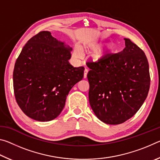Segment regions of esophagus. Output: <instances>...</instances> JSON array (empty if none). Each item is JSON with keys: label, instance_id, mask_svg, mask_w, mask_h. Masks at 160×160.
<instances>
[{"label": "esophagus", "instance_id": "obj_1", "mask_svg": "<svg viewBox=\"0 0 160 160\" xmlns=\"http://www.w3.org/2000/svg\"><path fill=\"white\" fill-rule=\"evenodd\" d=\"M88 73V70L85 68V70H84V78H87V75Z\"/></svg>", "mask_w": 160, "mask_h": 160}]
</instances>
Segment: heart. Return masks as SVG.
<instances>
[{
  "label": "heart",
  "mask_w": 160,
  "mask_h": 160,
  "mask_svg": "<svg viewBox=\"0 0 160 160\" xmlns=\"http://www.w3.org/2000/svg\"><path fill=\"white\" fill-rule=\"evenodd\" d=\"M100 48V44L98 43H91V44H88V46H85L84 47V49L88 52H92V51H96ZM109 50H112V48H109ZM72 56L75 58H80L82 56V51L80 47H75L73 49V52H72ZM102 57V54L101 53H96L94 56V58L95 60H99Z\"/></svg>",
  "instance_id": "b5f03b06"
}]
</instances>
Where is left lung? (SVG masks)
<instances>
[{
    "label": "left lung",
    "mask_w": 160,
    "mask_h": 160,
    "mask_svg": "<svg viewBox=\"0 0 160 160\" xmlns=\"http://www.w3.org/2000/svg\"><path fill=\"white\" fill-rule=\"evenodd\" d=\"M121 52L109 54L87 66L89 101L102 122L111 125L133 116L147 98L150 85L149 64L141 48L129 39Z\"/></svg>",
    "instance_id": "obj_1"
}]
</instances>
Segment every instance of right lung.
Instances as JSON below:
<instances>
[{"label": "right lung", "mask_w": 160, "mask_h": 160, "mask_svg": "<svg viewBox=\"0 0 160 160\" xmlns=\"http://www.w3.org/2000/svg\"><path fill=\"white\" fill-rule=\"evenodd\" d=\"M71 50L48 31L39 32L23 47L15 64L13 88L18 106L28 117L49 121L62 112L85 70L70 64Z\"/></svg>", "instance_id": "right-lung-1"}]
</instances>
